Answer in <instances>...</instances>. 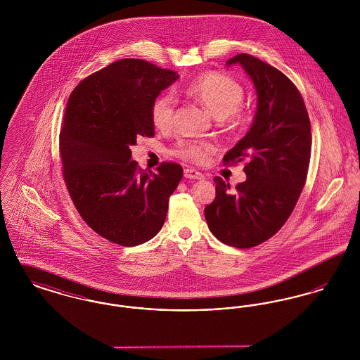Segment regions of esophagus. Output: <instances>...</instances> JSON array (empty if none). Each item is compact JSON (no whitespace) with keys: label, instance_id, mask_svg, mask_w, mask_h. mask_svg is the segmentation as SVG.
I'll return each mask as SVG.
<instances>
[{"label":"esophagus","instance_id":"1","mask_svg":"<svg viewBox=\"0 0 360 360\" xmlns=\"http://www.w3.org/2000/svg\"><path fill=\"white\" fill-rule=\"evenodd\" d=\"M185 178H188V179H202L204 174L197 172L195 169L188 167V169H185Z\"/></svg>","mask_w":360,"mask_h":360}]
</instances>
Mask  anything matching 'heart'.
Returning a JSON list of instances; mask_svg holds the SVG:
<instances>
[{
	"instance_id": "1",
	"label": "heart",
	"mask_w": 360,
	"mask_h": 360,
	"mask_svg": "<svg viewBox=\"0 0 360 360\" xmlns=\"http://www.w3.org/2000/svg\"><path fill=\"white\" fill-rule=\"evenodd\" d=\"M186 90L219 119L225 129L236 131L250 119L248 109L241 103L244 100V87L239 81L226 74L219 71L204 72L190 81ZM175 105V97L170 91L155 97L150 108V117L156 129H172ZM214 153V143L198 140H179L172 150L175 158L197 165L206 163Z\"/></svg>"
}]
</instances>
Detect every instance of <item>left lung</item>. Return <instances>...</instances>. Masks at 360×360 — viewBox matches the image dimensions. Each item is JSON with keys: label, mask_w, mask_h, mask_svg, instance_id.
<instances>
[{"label": "left lung", "mask_w": 360, "mask_h": 360, "mask_svg": "<svg viewBox=\"0 0 360 360\" xmlns=\"http://www.w3.org/2000/svg\"><path fill=\"white\" fill-rule=\"evenodd\" d=\"M235 63L255 85L257 109L251 129L223 162H245L247 179L229 193V184L214 176L216 198L204 212L221 243L251 248L273 238L290 217L308 176L311 132L302 96L282 71L248 53L226 62Z\"/></svg>", "instance_id": "obj_1"}]
</instances>
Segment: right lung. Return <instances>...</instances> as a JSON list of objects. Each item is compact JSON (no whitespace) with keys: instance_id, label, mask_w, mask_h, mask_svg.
Here are the masks:
<instances>
[{"instance_id":"add662e5","label":"right lung","mask_w":360,"mask_h":360,"mask_svg":"<svg viewBox=\"0 0 360 360\" xmlns=\"http://www.w3.org/2000/svg\"><path fill=\"white\" fill-rule=\"evenodd\" d=\"M176 78L143 59H120L86 77L66 105L59 153L70 198L96 233L122 247L162 229L184 175L176 163L147 172L131 159L139 137H154L155 97Z\"/></svg>"}]
</instances>
